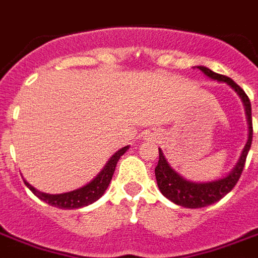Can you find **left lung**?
<instances>
[{
  "label": "left lung",
  "mask_w": 258,
  "mask_h": 258,
  "mask_svg": "<svg viewBox=\"0 0 258 258\" xmlns=\"http://www.w3.org/2000/svg\"><path fill=\"white\" fill-rule=\"evenodd\" d=\"M197 68L202 71L206 76H209L213 80L224 82L229 84L240 95V97L244 101L245 111H246V116H248L249 139L246 142V145H245L244 151L241 154L240 161H238L237 166L234 167V170L228 176L222 178V179L213 180V182H208V183H194V182H188V180L183 179L182 176L178 175L170 167V165L166 161L165 155H163V153L159 149V161H158V165L155 167L158 187H159L161 192L166 198H169L174 204L188 209L205 208V206L214 204L217 201H220L222 197L226 196L236 186V183L240 179L241 174L244 171L245 162H246L249 149L252 146L253 138L252 105H250V100H249L248 95L245 93L244 89L241 88L237 83L233 82L232 79L228 78V76L216 74V72H213V71H210L206 67H197Z\"/></svg>",
  "instance_id": "left-lung-1"
}]
</instances>
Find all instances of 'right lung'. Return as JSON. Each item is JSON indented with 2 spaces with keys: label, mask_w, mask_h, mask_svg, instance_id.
Listing matches in <instances>:
<instances>
[{
  "label": "right lung",
  "mask_w": 258,
  "mask_h": 258,
  "mask_svg": "<svg viewBox=\"0 0 258 258\" xmlns=\"http://www.w3.org/2000/svg\"><path fill=\"white\" fill-rule=\"evenodd\" d=\"M127 149H128V146H125V147L119 150L117 153L113 154L112 158L108 161V163L104 166V169L99 172V175L92 182H89L88 184L78 188V190H74V191L64 192V194H46V192H41L36 190L26 180H24V182H25V184L29 187V190L33 192L34 196L38 197L40 200L46 202V204H49L50 206H54V208L58 209L84 208V206L93 204L95 201L99 200L104 194V191L108 187L109 182L112 179L117 161L127 151Z\"/></svg>",
  "instance_id": "add662e5"
}]
</instances>
